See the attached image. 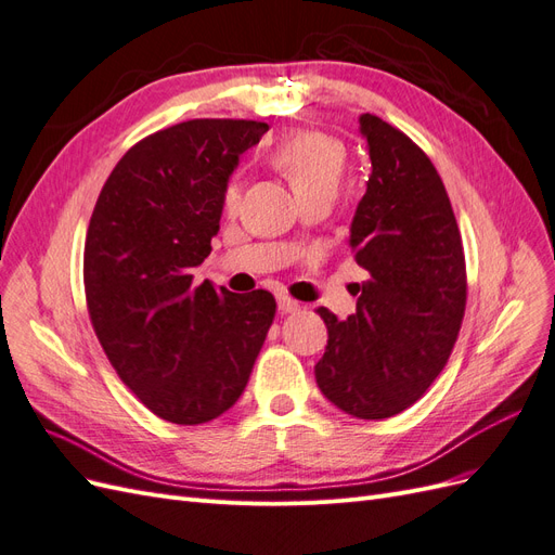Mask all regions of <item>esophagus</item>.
<instances>
[{"mask_svg": "<svg viewBox=\"0 0 555 555\" xmlns=\"http://www.w3.org/2000/svg\"><path fill=\"white\" fill-rule=\"evenodd\" d=\"M278 310L280 312H298L300 310V304L298 300H294V298H289V296H278Z\"/></svg>", "mask_w": 555, "mask_h": 555, "instance_id": "1", "label": "esophagus"}]
</instances>
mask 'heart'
Wrapping results in <instances>:
<instances>
[{
  "instance_id": "1",
  "label": "heart",
  "mask_w": 555,
  "mask_h": 555,
  "mask_svg": "<svg viewBox=\"0 0 555 555\" xmlns=\"http://www.w3.org/2000/svg\"><path fill=\"white\" fill-rule=\"evenodd\" d=\"M271 164L287 178L298 201L317 194L335 196L347 166V150L331 133L304 129L278 143L271 153ZM236 208L238 190L231 184L224 192V210L233 212Z\"/></svg>"
}]
</instances>
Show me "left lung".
<instances>
[{
    "mask_svg": "<svg viewBox=\"0 0 555 555\" xmlns=\"http://www.w3.org/2000/svg\"><path fill=\"white\" fill-rule=\"evenodd\" d=\"M373 171L349 247L371 273L357 284V312L345 322L317 308L328 328L317 386L357 418L408 410L438 379L459 338L467 282L461 231L442 178L400 129L363 113Z\"/></svg>",
    "mask_w": 555,
    "mask_h": 555,
    "instance_id": "1",
    "label": "left lung"
}]
</instances>
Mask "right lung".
<instances>
[{
  "instance_id": "obj_1",
  "label": "right lung",
  "mask_w": 555,
  "mask_h": 555,
  "mask_svg": "<svg viewBox=\"0 0 555 555\" xmlns=\"http://www.w3.org/2000/svg\"><path fill=\"white\" fill-rule=\"evenodd\" d=\"M255 120H188L139 141L96 198L82 257L88 310L120 379L164 422L196 426L245 391L275 317L271 292L231 294L192 268L210 255Z\"/></svg>"
}]
</instances>
